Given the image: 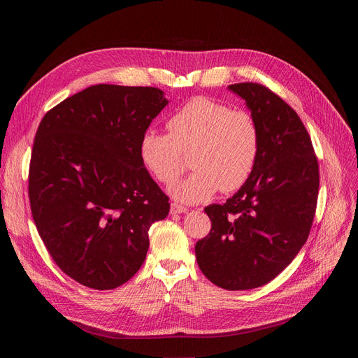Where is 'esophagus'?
Instances as JSON below:
<instances>
[{
	"mask_svg": "<svg viewBox=\"0 0 358 358\" xmlns=\"http://www.w3.org/2000/svg\"><path fill=\"white\" fill-rule=\"evenodd\" d=\"M185 212H188V209L185 208V206L178 204V203H173V204H171V208H170V213H171V215H176V213H185Z\"/></svg>",
	"mask_w": 358,
	"mask_h": 358,
	"instance_id": "1",
	"label": "esophagus"
}]
</instances>
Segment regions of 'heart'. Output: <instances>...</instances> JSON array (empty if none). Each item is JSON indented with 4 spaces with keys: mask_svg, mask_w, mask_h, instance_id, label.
<instances>
[{
    "mask_svg": "<svg viewBox=\"0 0 358 358\" xmlns=\"http://www.w3.org/2000/svg\"><path fill=\"white\" fill-rule=\"evenodd\" d=\"M169 133L146 131L140 158L162 185H171L191 152V175L171 188L183 203H199L216 191H239L257 167L262 131L255 116L208 96H194L167 121Z\"/></svg>",
    "mask_w": 358,
    "mask_h": 358,
    "instance_id": "heart-1",
    "label": "heart"
}]
</instances>
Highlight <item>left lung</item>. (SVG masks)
<instances>
[{
	"label": "left lung",
	"instance_id": "obj_1",
	"mask_svg": "<svg viewBox=\"0 0 358 358\" xmlns=\"http://www.w3.org/2000/svg\"><path fill=\"white\" fill-rule=\"evenodd\" d=\"M241 95L262 131L257 167L245 187L204 212L212 229L196 243L203 275L224 289L262 287L306 243L317 210L320 169L296 110L267 86L243 82Z\"/></svg>",
	"mask_w": 358,
	"mask_h": 358
}]
</instances>
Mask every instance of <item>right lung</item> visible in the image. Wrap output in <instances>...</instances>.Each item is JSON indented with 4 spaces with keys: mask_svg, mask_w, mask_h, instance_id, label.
I'll return each mask as SVG.
<instances>
[{
    "mask_svg": "<svg viewBox=\"0 0 358 358\" xmlns=\"http://www.w3.org/2000/svg\"><path fill=\"white\" fill-rule=\"evenodd\" d=\"M169 101L152 86L94 85L50 109L32 146L28 194L43 243L64 273L113 289L142 267L169 197L140 140Z\"/></svg>",
    "mask_w": 358,
    "mask_h": 358,
    "instance_id": "right-lung-1",
    "label": "right lung"
}]
</instances>
